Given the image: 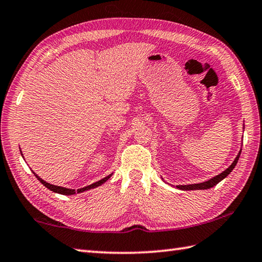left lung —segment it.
<instances>
[{"instance_id":"8db88e82","label":"left lung","mask_w":262,"mask_h":262,"mask_svg":"<svg viewBox=\"0 0 262 262\" xmlns=\"http://www.w3.org/2000/svg\"><path fill=\"white\" fill-rule=\"evenodd\" d=\"M241 151H242V149H241V150H239L238 155L236 156V158L234 159V162L232 163L231 166H229L228 168H226V169L224 170V172H222L221 174L213 176L212 179L208 180V181H206V182H202V183L188 184V185H176V188L180 189V190H185V191H188V190H207V189L212 188V186H215L216 184L220 183L222 180L225 179L226 176L234 169V167L236 166L237 161H238V158H239V155H241Z\"/></svg>"}]
</instances>
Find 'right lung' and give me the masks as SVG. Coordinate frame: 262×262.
<instances>
[{
	"label": "right lung",
	"instance_id": "add662e5",
	"mask_svg": "<svg viewBox=\"0 0 262 262\" xmlns=\"http://www.w3.org/2000/svg\"><path fill=\"white\" fill-rule=\"evenodd\" d=\"M20 152H21V150H20ZM21 155H23V154H21ZM34 174H35L36 178L38 179L39 182H40L42 185H45L47 189L51 190V191H53V192H55V193H60V194H64V195H72V194H76V193H80V192H83V191H87V190H90V189H95V188H97V186H99V185H101L103 183H105L106 181H107V180L111 178V176H112V174H110L108 176H106V178L101 179V180L97 181V182H95V183H93V184L84 186V188L78 189V190H73V189H67V188H63V186H57V185H53V184L47 183L46 181H44L42 179H40L39 176L37 175L36 173H34Z\"/></svg>",
	"mask_w": 262,
	"mask_h": 262
}]
</instances>
